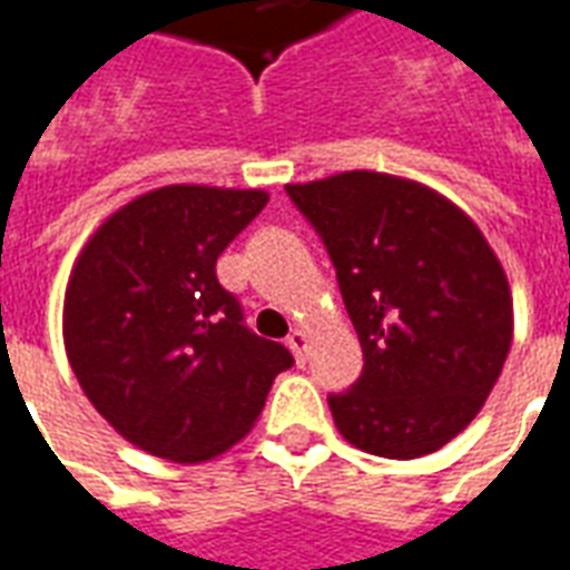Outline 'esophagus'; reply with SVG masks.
<instances>
[{
	"instance_id": "34e87169",
	"label": "esophagus",
	"mask_w": 570,
	"mask_h": 570,
	"mask_svg": "<svg viewBox=\"0 0 570 570\" xmlns=\"http://www.w3.org/2000/svg\"><path fill=\"white\" fill-rule=\"evenodd\" d=\"M285 343H288V348L294 352V358L303 364V361H306V346H309V334H306L303 327H297V331H291Z\"/></svg>"
}]
</instances>
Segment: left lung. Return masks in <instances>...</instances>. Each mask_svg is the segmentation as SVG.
I'll use <instances>...</instances> for the list:
<instances>
[{
    "label": "left lung",
    "instance_id": "8db88e82",
    "mask_svg": "<svg viewBox=\"0 0 570 570\" xmlns=\"http://www.w3.org/2000/svg\"><path fill=\"white\" fill-rule=\"evenodd\" d=\"M322 236L364 371L327 404L358 450L419 459L471 425L513 340L504 267L471 215L413 178L352 169L285 185Z\"/></svg>",
    "mask_w": 570,
    "mask_h": 570
}]
</instances>
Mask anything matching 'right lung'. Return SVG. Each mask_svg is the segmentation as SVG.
<instances>
[{
	"label": "right lung",
	"instance_id": "right-lung-1",
	"mask_svg": "<svg viewBox=\"0 0 570 570\" xmlns=\"http://www.w3.org/2000/svg\"><path fill=\"white\" fill-rule=\"evenodd\" d=\"M257 188L169 185L111 212L75 261L63 343L87 401L132 446L197 464L248 434L294 358L252 334L215 264Z\"/></svg>",
	"mask_w": 570,
	"mask_h": 570
}]
</instances>
